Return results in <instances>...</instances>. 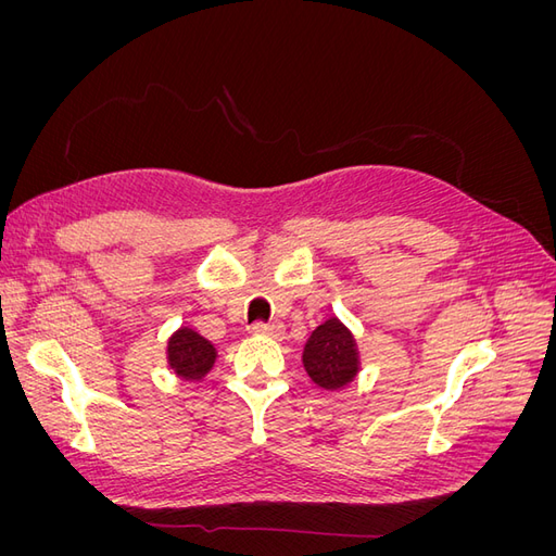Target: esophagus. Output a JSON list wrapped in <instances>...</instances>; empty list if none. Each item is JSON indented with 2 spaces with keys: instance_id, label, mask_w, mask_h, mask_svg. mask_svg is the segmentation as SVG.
I'll return each instance as SVG.
<instances>
[{
  "instance_id": "1",
  "label": "esophagus",
  "mask_w": 556,
  "mask_h": 556,
  "mask_svg": "<svg viewBox=\"0 0 556 556\" xmlns=\"http://www.w3.org/2000/svg\"><path fill=\"white\" fill-rule=\"evenodd\" d=\"M252 333H257V336H271V339H276V336L282 333V325H280V323H271V325L257 323V325H252Z\"/></svg>"
}]
</instances>
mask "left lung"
I'll return each mask as SVG.
<instances>
[{
  "instance_id": "left-lung-1",
  "label": "left lung",
  "mask_w": 556,
  "mask_h": 556,
  "mask_svg": "<svg viewBox=\"0 0 556 556\" xmlns=\"http://www.w3.org/2000/svg\"><path fill=\"white\" fill-rule=\"evenodd\" d=\"M301 362H304L306 374L317 387L329 392L341 390L359 374L355 336L339 317H329L311 333Z\"/></svg>"
}]
</instances>
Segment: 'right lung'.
<instances>
[{"label":"right lung","instance_id":"right-lung-1","mask_svg":"<svg viewBox=\"0 0 556 556\" xmlns=\"http://www.w3.org/2000/svg\"><path fill=\"white\" fill-rule=\"evenodd\" d=\"M217 359L215 345L190 327H180L166 343V364L180 380L199 382L208 376Z\"/></svg>","mask_w":556,"mask_h":556}]
</instances>
